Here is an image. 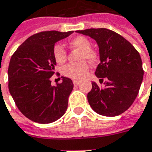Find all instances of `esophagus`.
<instances>
[{"instance_id": "1", "label": "esophagus", "mask_w": 152, "mask_h": 152, "mask_svg": "<svg viewBox=\"0 0 152 152\" xmlns=\"http://www.w3.org/2000/svg\"><path fill=\"white\" fill-rule=\"evenodd\" d=\"M73 85H78L79 84V80H73Z\"/></svg>"}]
</instances>
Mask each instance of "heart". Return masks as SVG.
<instances>
[{"mask_svg":"<svg viewBox=\"0 0 152 152\" xmlns=\"http://www.w3.org/2000/svg\"><path fill=\"white\" fill-rule=\"evenodd\" d=\"M69 45L79 50L78 63L67 64L62 67L61 73L64 76L73 79H81L85 77L89 71V65L84 60L93 62L96 60V53L91 48V43L84 36H77L69 41ZM52 56L57 64H63L67 60V52L61 45H56L52 50Z\"/></svg>","mask_w":152,"mask_h":152,"instance_id":"heart-1","label":"heart"}]
</instances>
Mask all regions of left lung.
<instances>
[{"instance_id":"8db88e82","label":"left lung","mask_w":152,"mask_h":152,"mask_svg":"<svg viewBox=\"0 0 152 152\" xmlns=\"http://www.w3.org/2000/svg\"><path fill=\"white\" fill-rule=\"evenodd\" d=\"M76 32L96 41L101 62L95 73L100 81L106 79L104 88L92 82V89L87 95L90 106L96 113L107 117L124 113L134 102L143 80L140 53L126 39L107 28Z\"/></svg>"}]
</instances>
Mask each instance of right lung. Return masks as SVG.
<instances>
[{
	"instance_id": "obj_1",
	"label": "right lung",
	"mask_w": 152,
	"mask_h": 152,
	"mask_svg": "<svg viewBox=\"0 0 152 152\" xmlns=\"http://www.w3.org/2000/svg\"><path fill=\"white\" fill-rule=\"evenodd\" d=\"M73 31H44L28 38L12 56L8 67V88L15 104L28 119L50 124L67 111L73 81L51 85L56 62L52 56L55 44Z\"/></svg>"
}]
</instances>
